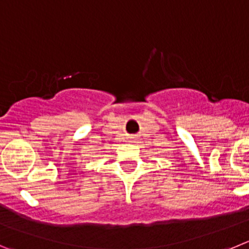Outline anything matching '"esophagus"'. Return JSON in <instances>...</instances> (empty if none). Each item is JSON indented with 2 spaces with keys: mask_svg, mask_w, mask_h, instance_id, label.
Returning a JSON list of instances; mask_svg holds the SVG:
<instances>
[{
  "mask_svg": "<svg viewBox=\"0 0 249 249\" xmlns=\"http://www.w3.org/2000/svg\"><path fill=\"white\" fill-rule=\"evenodd\" d=\"M130 139H134V136H131V138H130Z\"/></svg>",
  "mask_w": 249,
  "mask_h": 249,
  "instance_id": "1",
  "label": "esophagus"
}]
</instances>
